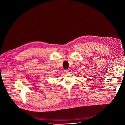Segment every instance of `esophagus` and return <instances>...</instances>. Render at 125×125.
Here are the masks:
<instances>
[{
    "instance_id": "obj_1",
    "label": "esophagus",
    "mask_w": 125,
    "mask_h": 125,
    "mask_svg": "<svg viewBox=\"0 0 125 125\" xmlns=\"http://www.w3.org/2000/svg\"><path fill=\"white\" fill-rule=\"evenodd\" d=\"M68 72H69V70H64V72H65V73H68Z\"/></svg>"
}]
</instances>
